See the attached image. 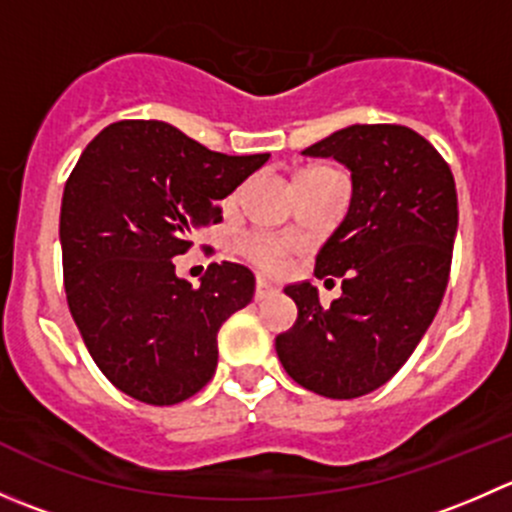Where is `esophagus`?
Listing matches in <instances>:
<instances>
[{
    "mask_svg": "<svg viewBox=\"0 0 512 512\" xmlns=\"http://www.w3.org/2000/svg\"><path fill=\"white\" fill-rule=\"evenodd\" d=\"M272 292H275V287H272L270 282L265 280V277H257V285H255V299H257V302H260V299H265V297H270Z\"/></svg>",
    "mask_w": 512,
    "mask_h": 512,
    "instance_id": "obj_1",
    "label": "esophagus"
}]
</instances>
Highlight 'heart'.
<instances>
[{
  "mask_svg": "<svg viewBox=\"0 0 512 512\" xmlns=\"http://www.w3.org/2000/svg\"><path fill=\"white\" fill-rule=\"evenodd\" d=\"M332 173L329 168H307L302 170L299 175H324ZM250 252L260 265L270 267V270H277L285 262L287 252H289V242L282 240V237H270V235H260L250 242Z\"/></svg>",
  "mask_w": 512,
  "mask_h": 512,
  "instance_id": "b5f03b06",
  "label": "heart"
}]
</instances>
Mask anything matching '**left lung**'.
<instances>
[{
	"instance_id": "left-lung-1",
	"label": "left lung",
	"mask_w": 512,
	"mask_h": 512,
	"mask_svg": "<svg viewBox=\"0 0 512 512\" xmlns=\"http://www.w3.org/2000/svg\"><path fill=\"white\" fill-rule=\"evenodd\" d=\"M302 153L352 170L347 218L314 267L319 280L342 277V297L324 307L309 282L287 285L297 322L275 349L299 386L356 399L406 364L441 307L458 230L456 183L426 138L394 123H354Z\"/></svg>"
}]
</instances>
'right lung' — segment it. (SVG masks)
Here are the masks:
<instances>
[{
    "label": "right lung",
    "instance_id": "obj_1",
    "mask_svg": "<svg viewBox=\"0 0 512 512\" xmlns=\"http://www.w3.org/2000/svg\"><path fill=\"white\" fill-rule=\"evenodd\" d=\"M270 153L208 151L163 121H118L81 153L61 198L59 240L71 317L123 394L170 406L198 394L218 366V332L255 294V275L213 262L193 287L173 257L198 227L220 223L218 200Z\"/></svg>",
    "mask_w": 512,
    "mask_h": 512
}]
</instances>
